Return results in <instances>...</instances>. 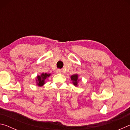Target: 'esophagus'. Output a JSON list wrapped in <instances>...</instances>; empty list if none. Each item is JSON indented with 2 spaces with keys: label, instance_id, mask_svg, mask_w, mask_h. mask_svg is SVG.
Masks as SVG:
<instances>
[{
  "label": "esophagus",
  "instance_id": "obj_1",
  "mask_svg": "<svg viewBox=\"0 0 130 130\" xmlns=\"http://www.w3.org/2000/svg\"><path fill=\"white\" fill-rule=\"evenodd\" d=\"M56 72H57V73H61V72H62V71H61V69H57V70H56Z\"/></svg>",
  "mask_w": 130,
  "mask_h": 130
}]
</instances>
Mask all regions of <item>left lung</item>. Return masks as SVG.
<instances>
[{
    "label": "left lung",
    "mask_w": 130,
    "mask_h": 130,
    "mask_svg": "<svg viewBox=\"0 0 130 130\" xmlns=\"http://www.w3.org/2000/svg\"><path fill=\"white\" fill-rule=\"evenodd\" d=\"M72 80L73 81V84L74 85H77V80H78V76L77 74H74L71 76Z\"/></svg>",
    "instance_id": "left-lung-1"
}]
</instances>
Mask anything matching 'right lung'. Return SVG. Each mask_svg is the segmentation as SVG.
Returning a JSON list of instances; mask_svg holds the SVG:
<instances>
[{
    "mask_svg": "<svg viewBox=\"0 0 130 130\" xmlns=\"http://www.w3.org/2000/svg\"><path fill=\"white\" fill-rule=\"evenodd\" d=\"M50 74H47V73H42L41 75V76H38L37 77V78H38V80L37 81H38V85L39 86H42V85L45 84V80L46 79V78L47 77L50 76Z\"/></svg>",
    "mask_w": 130,
    "mask_h": 130,
    "instance_id": "obj_1",
    "label": "right lung"
}]
</instances>
